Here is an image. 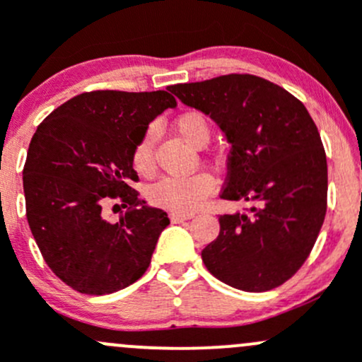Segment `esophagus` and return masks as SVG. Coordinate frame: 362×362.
Masks as SVG:
<instances>
[{
	"label": "esophagus",
	"instance_id": "34e87169",
	"mask_svg": "<svg viewBox=\"0 0 362 362\" xmlns=\"http://www.w3.org/2000/svg\"><path fill=\"white\" fill-rule=\"evenodd\" d=\"M170 218H171V222H173V224H177V222H184V221H189V218H192V214H182V211H171Z\"/></svg>",
	"mask_w": 362,
	"mask_h": 362
}]
</instances>
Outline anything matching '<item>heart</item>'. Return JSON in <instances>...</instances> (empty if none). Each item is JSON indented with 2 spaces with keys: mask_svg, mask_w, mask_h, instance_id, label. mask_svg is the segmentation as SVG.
I'll return each instance as SVG.
<instances>
[{
  "mask_svg": "<svg viewBox=\"0 0 362 362\" xmlns=\"http://www.w3.org/2000/svg\"><path fill=\"white\" fill-rule=\"evenodd\" d=\"M175 131L191 147H203L210 140V122L199 112H185L175 120ZM133 166L144 177L154 173V131L148 129L133 151ZM215 180L206 171L189 177H164L147 189V199L154 206L171 211H192L214 192Z\"/></svg>",
  "mask_w": 362,
  "mask_h": 362,
  "instance_id": "1",
  "label": "heart"
}]
</instances>
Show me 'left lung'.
I'll list each match as a JSON object with an SVG mask.
<instances>
[{
    "label": "left lung",
    "mask_w": 362,
    "mask_h": 362,
    "mask_svg": "<svg viewBox=\"0 0 362 362\" xmlns=\"http://www.w3.org/2000/svg\"><path fill=\"white\" fill-rule=\"evenodd\" d=\"M168 90L217 122L231 144L221 198L249 203L218 217L204 266L247 293L282 286L308 259L326 217L327 160L315 122L298 98L247 73Z\"/></svg>",
    "instance_id": "1"
}]
</instances>
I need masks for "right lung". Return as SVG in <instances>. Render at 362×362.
Wrapping results in <instances>:
<instances>
[{
  "instance_id": "obj_1",
  "label": "right lung",
  "mask_w": 362,
  "mask_h": 362,
  "mask_svg": "<svg viewBox=\"0 0 362 362\" xmlns=\"http://www.w3.org/2000/svg\"><path fill=\"white\" fill-rule=\"evenodd\" d=\"M175 107L166 90H93L56 108L33 134L25 217L49 268L71 289L110 294L147 272L170 218L129 185L138 180L133 151L148 124ZM115 199L128 211L112 223L103 210Z\"/></svg>"
}]
</instances>
